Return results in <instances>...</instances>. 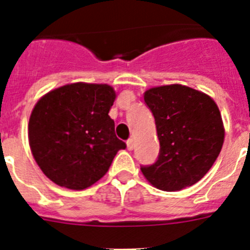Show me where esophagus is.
<instances>
[{
  "label": "esophagus",
  "instance_id": "obj_1",
  "mask_svg": "<svg viewBox=\"0 0 250 250\" xmlns=\"http://www.w3.org/2000/svg\"><path fill=\"white\" fill-rule=\"evenodd\" d=\"M134 139H129V140L126 141V146H127V150H132L134 149Z\"/></svg>",
  "mask_w": 250,
  "mask_h": 250
}]
</instances>
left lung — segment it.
Segmentation results:
<instances>
[{
	"label": "left lung",
	"instance_id": "8db88e82",
	"mask_svg": "<svg viewBox=\"0 0 250 250\" xmlns=\"http://www.w3.org/2000/svg\"><path fill=\"white\" fill-rule=\"evenodd\" d=\"M144 100L155 119L160 152L141 173L164 191L198 183L213 167L224 143V125L215 101L184 85L151 87Z\"/></svg>",
	"mask_w": 250,
	"mask_h": 250
}]
</instances>
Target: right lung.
Wrapping results in <instances>:
<instances>
[{
    "label": "right lung",
    "mask_w": 250,
    "mask_h": 250,
    "mask_svg": "<svg viewBox=\"0 0 250 250\" xmlns=\"http://www.w3.org/2000/svg\"><path fill=\"white\" fill-rule=\"evenodd\" d=\"M116 94L106 83L61 86L37 101L28 143L40 169L60 187L83 190L100 180L126 144L109 116Z\"/></svg>",
    "instance_id": "right-lung-1"
}]
</instances>
